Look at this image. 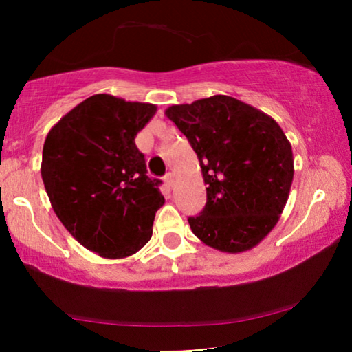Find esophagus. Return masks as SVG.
Segmentation results:
<instances>
[{
    "mask_svg": "<svg viewBox=\"0 0 352 352\" xmlns=\"http://www.w3.org/2000/svg\"><path fill=\"white\" fill-rule=\"evenodd\" d=\"M163 181H165V184L168 187H171L173 182H175V176H173V173H166L165 177H163Z\"/></svg>",
    "mask_w": 352,
    "mask_h": 352,
    "instance_id": "obj_1",
    "label": "esophagus"
}]
</instances>
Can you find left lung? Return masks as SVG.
Here are the masks:
<instances>
[{
    "label": "left lung",
    "instance_id": "obj_1",
    "mask_svg": "<svg viewBox=\"0 0 352 352\" xmlns=\"http://www.w3.org/2000/svg\"><path fill=\"white\" fill-rule=\"evenodd\" d=\"M165 115L189 139L206 184V205L192 232L226 253L256 247L274 229L293 181V152L282 128L261 110L211 96L171 105Z\"/></svg>",
    "mask_w": 352,
    "mask_h": 352
}]
</instances>
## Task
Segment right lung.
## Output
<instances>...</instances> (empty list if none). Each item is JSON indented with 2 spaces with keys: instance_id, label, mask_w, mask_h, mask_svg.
Listing matches in <instances>:
<instances>
[{
  "instance_id": "add662e5",
  "label": "right lung",
  "mask_w": 352,
  "mask_h": 352,
  "mask_svg": "<svg viewBox=\"0 0 352 352\" xmlns=\"http://www.w3.org/2000/svg\"><path fill=\"white\" fill-rule=\"evenodd\" d=\"M155 112L153 104L94 94L46 136L41 177L52 210L85 248L102 258L139 252L165 204L162 181L147 176L134 142Z\"/></svg>"
}]
</instances>
